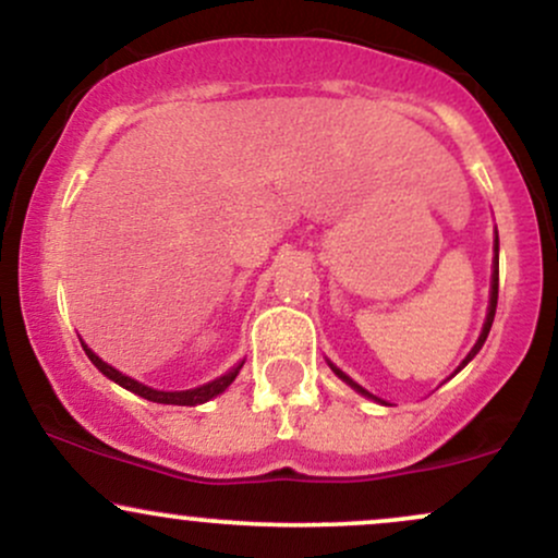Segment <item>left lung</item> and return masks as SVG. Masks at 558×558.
<instances>
[{
	"label": "left lung",
	"mask_w": 558,
	"mask_h": 558,
	"mask_svg": "<svg viewBox=\"0 0 558 558\" xmlns=\"http://www.w3.org/2000/svg\"><path fill=\"white\" fill-rule=\"evenodd\" d=\"M493 248H496V262H493V275H490V304H488V315H485V325H483V332H480L477 343H475V345H472V351H470V354H466V356H464V362H462V364H459V369H462V367H466V362H472V356H475V354H477V351H480V349H483L485 338H488V332H490L493 317H496V304H498V233H496V246H493ZM330 369H332V373H336L338 377H341V380H343V383H349V386H351V388H354V390H356V393L367 396V399H375V396H373V393H367V390H364L362 386H356V383H354V380H351V377H349V375H345V373H341V369H338V367H332V364H330ZM459 369H457V373H459ZM375 401H380V399H375Z\"/></svg>",
	"instance_id": "left-lung-1"
}]
</instances>
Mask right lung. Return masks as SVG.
I'll return each instance as SVG.
<instances>
[{
	"label": "right lung",
	"mask_w": 558,
	"mask_h": 558,
	"mask_svg": "<svg viewBox=\"0 0 558 558\" xmlns=\"http://www.w3.org/2000/svg\"><path fill=\"white\" fill-rule=\"evenodd\" d=\"M81 345H83V351H86L88 360H92L94 367L99 369L101 375H107V377H110V380L118 383V386H123L125 390H131V393H136V396H141V399H146V401L175 403V407H196V403H204V401L215 399V396H220L222 390H226L230 383L235 380V375H239V369L243 367V362L235 364V367L230 369V373L220 375V377H217V380L207 383V386H198V388H191V390H157V388L144 386V383L133 380V377L123 375V373H120V369H114L112 364H107L105 360H99V356H96L94 351L88 349V345L83 343V341H81Z\"/></svg>",
	"instance_id": "add662e5"
}]
</instances>
